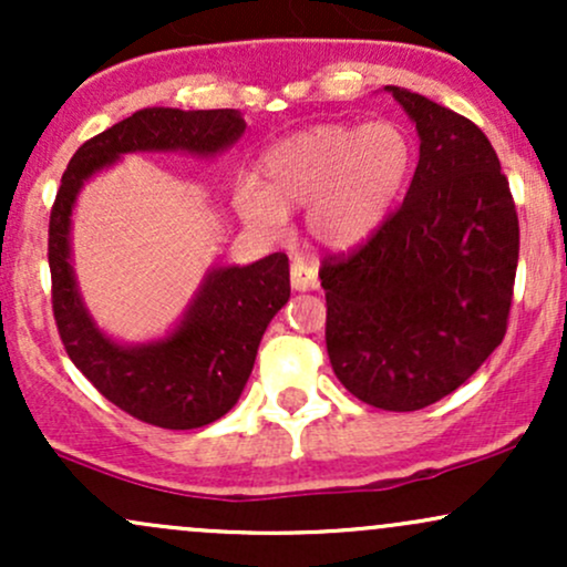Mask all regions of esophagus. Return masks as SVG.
<instances>
[{
    "label": "esophagus",
    "mask_w": 567,
    "mask_h": 567,
    "mask_svg": "<svg viewBox=\"0 0 567 567\" xmlns=\"http://www.w3.org/2000/svg\"><path fill=\"white\" fill-rule=\"evenodd\" d=\"M290 285L296 290H315L317 288V271L303 261H292L290 266Z\"/></svg>",
    "instance_id": "esophagus-1"
}]
</instances>
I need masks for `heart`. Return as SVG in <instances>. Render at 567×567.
<instances>
[{"mask_svg": "<svg viewBox=\"0 0 567 567\" xmlns=\"http://www.w3.org/2000/svg\"><path fill=\"white\" fill-rule=\"evenodd\" d=\"M415 165L410 133L392 120L317 125L277 141L258 159V184H239L234 202L247 224L279 231L288 213H306L317 245L347 252L386 224Z\"/></svg>", "mask_w": 567, "mask_h": 567, "instance_id": "obj_1", "label": "heart"}]
</instances>
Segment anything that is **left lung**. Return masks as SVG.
Returning <instances> with one entry per match:
<instances>
[{
  "mask_svg": "<svg viewBox=\"0 0 567 567\" xmlns=\"http://www.w3.org/2000/svg\"><path fill=\"white\" fill-rule=\"evenodd\" d=\"M419 130V167L365 245L328 256L324 343L338 381L381 410H421L504 341L519 256L509 181L466 116L389 84Z\"/></svg>",
  "mask_w": 567,
  "mask_h": 567,
  "instance_id": "8db88e82",
  "label": "left lung"
}]
</instances>
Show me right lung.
Listing matches in <instances>:
<instances>
[{"label": "right lung", "mask_w": 567, "mask_h": 567, "mask_svg": "<svg viewBox=\"0 0 567 567\" xmlns=\"http://www.w3.org/2000/svg\"><path fill=\"white\" fill-rule=\"evenodd\" d=\"M245 127L234 109H141L76 148L50 210L53 315L66 354L109 402L152 426L199 429L237 405L266 324L290 298L288 256L271 252L250 266L210 269L171 336L127 347L97 330L84 309L71 266V210L84 181L122 154L213 157L243 138Z\"/></svg>", "instance_id": "1"}]
</instances>
